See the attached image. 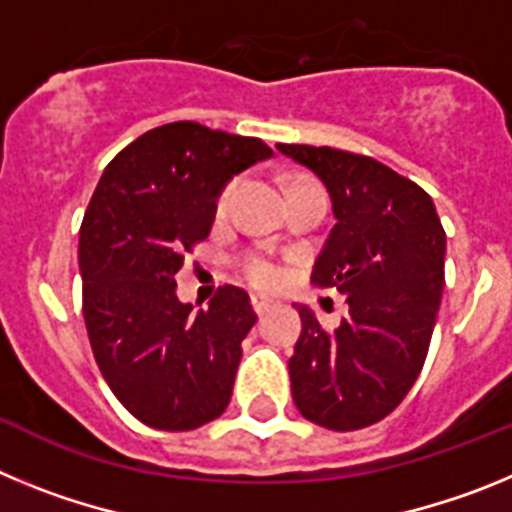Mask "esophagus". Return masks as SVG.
<instances>
[{
	"instance_id": "esophagus-1",
	"label": "esophagus",
	"mask_w": 512,
	"mask_h": 512,
	"mask_svg": "<svg viewBox=\"0 0 512 512\" xmlns=\"http://www.w3.org/2000/svg\"><path fill=\"white\" fill-rule=\"evenodd\" d=\"M251 305H253V310H256V315H264V312H269V307H271V300H264V297H251Z\"/></svg>"
}]
</instances>
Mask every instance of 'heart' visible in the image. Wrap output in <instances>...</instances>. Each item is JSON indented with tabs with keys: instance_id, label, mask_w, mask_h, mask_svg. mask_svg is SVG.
Masks as SVG:
<instances>
[{
	"instance_id": "obj_1",
	"label": "heart",
	"mask_w": 512,
	"mask_h": 512,
	"mask_svg": "<svg viewBox=\"0 0 512 512\" xmlns=\"http://www.w3.org/2000/svg\"><path fill=\"white\" fill-rule=\"evenodd\" d=\"M235 184H238V182H230L228 187L220 192V197H217V207H220V210H223V207L230 202V197H233ZM241 271H243V277H246L248 282L256 284V287H264V289L274 287V284L279 282V277H282L279 266L274 264L271 259H266V256H259V253H248V256H243Z\"/></svg>"
}]
</instances>
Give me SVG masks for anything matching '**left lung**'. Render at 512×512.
I'll return each instance as SVG.
<instances>
[{
	"mask_svg": "<svg viewBox=\"0 0 512 512\" xmlns=\"http://www.w3.org/2000/svg\"><path fill=\"white\" fill-rule=\"evenodd\" d=\"M277 151L328 189L336 225L312 284L336 287L348 302L336 330L297 305L292 400L312 423L359 431L387 418L423 369L441 305L446 233L431 197L374 158L297 143H277Z\"/></svg>",
	"mask_w": 512,
	"mask_h": 512,
	"instance_id": "obj_1",
	"label": "left lung"
}]
</instances>
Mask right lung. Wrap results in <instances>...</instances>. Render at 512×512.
<instances>
[{
  "label": "right lung",
  "instance_id": "right-lung-1",
  "mask_svg": "<svg viewBox=\"0 0 512 512\" xmlns=\"http://www.w3.org/2000/svg\"><path fill=\"white\" fill-rule=\"evenodd\" d=\"M269 156L259 138L169 122L112 158L84 212L79 269L94 359L128 413L158 431H194L228 408L256 312L230 284L194 312L174 277L210 235L225 184Z\"/></svg>",
  "mask_w": 512,
  "mask_h": 512
}]
</instances>
